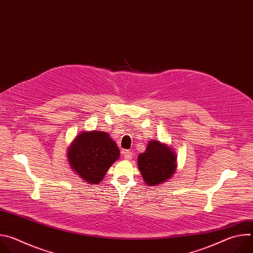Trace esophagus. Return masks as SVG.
I'll return each mask as SVG.
<instances>
[{"label": "esophagus", "instance_id": "obj_1", "mask_svg": "<svg viewBox=\"0 0 253 253\" xmlns=\"http://www.w3.org/2000/svg\"><path fill=\"white\" fill-rule=\"evenodd\" d=\"M122 154L124 155V158L126 159V160H130V159H132V152L131 151H129V150H123L122 151Z\"/></svg>", "mask_w": 253, "mask_h": 253}]
</instances>
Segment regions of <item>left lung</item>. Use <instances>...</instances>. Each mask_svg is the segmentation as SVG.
Listing matches in <instances>:
<instances>
[{
  "label": "left lung",
  "mask_w": 253,
  "mask_h": 253,
  "mask_svg": "<svg viewBox=\"0 0 253 253\" xmlns=\"http://www.w3.org/2000/svg\"><path fill=\"white\" fill-rule=\"evenodd\" d=\"M138 168L149 186L162 184L173 176L177 168V156L171 146L159 140L149 141L145 152L138 156Z\"/></svg>",
  "instance_id": "8db88e82"
}]
</instances>
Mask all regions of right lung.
I'll use <instances>...</instances> for the list:
<instances>
[{
  "mask_svg": "<svg viewBox=\"0 0 253 253\" xmlns=\"http://www.w3.org/2000/svg\"><path fill=\"white\" fill-rule=\"evenodd\" d=\"M120 151L110 135L99 130L83 131L68 147L67 158L71 169L84 182L99 184L108 169L118 160Z\"/></svg>",
  "mask_w": 253,
  "mask_h": 253,
  "instance_id": "right-lung-1",
  "label": "right lung"
}]
</instances>
